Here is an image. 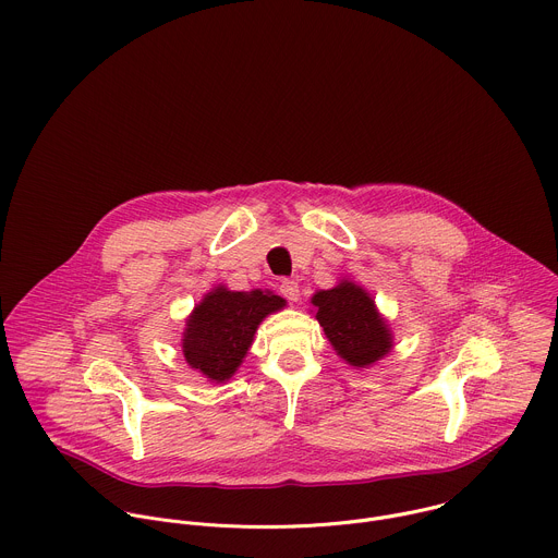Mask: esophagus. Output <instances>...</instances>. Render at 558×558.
I'll list each match as a JSON object with an SVG mask.
<instances>
[{
	"mask_svg": "<svg viewBox=\"0 0 558 558\" xmlns=\"http://www.w3.org/2000/svg\"><path fill=\"white\" fill-rule=\"evenodd\" d=\"M280 293L289 300V302H298L300 300V284L295 280H282L280 282Z\"/></svg>",
	"mask_w": 558,
	"mask_h": 558,
	"instance_id": "esophagus-1",
	"label": "esophagus"
}]
</instances>
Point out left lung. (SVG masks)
<instances>
[{"instance_id": "left-lung-1", "label": "left lung", "mask_w": 558, "mask_h": 558, "mask_svg": "<svg viewBox=\"0 0 558 558\" xmlns=\"http://www.w3.org/2000/svg\"><path fill=\"white\" fill-rule=\"evenodd\" d=\"M311 302L328 341L352 367H369L391 352L389 324L363 287L341 280L328 291H317Z\"/></svg>"}]
</instances>
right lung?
I'll use <instances>...</instances> for the list:
<instances>
[{"mask_svg":"<svg viewBox=\"0 0 558 558\" xmlns=\"http://www.w3.org/2000/svg\"><path fill=\"white\" fill-rule=\"evenodd\" d=\"M284 306L287 302L271 291L215 287L186 319L184 361L213 383H226L243 363L260 322Z\"/></svg>","mask_w":558,"mask_h":558,"instance_id":"right-lung-1","label":"right lung"}]
</instances>
